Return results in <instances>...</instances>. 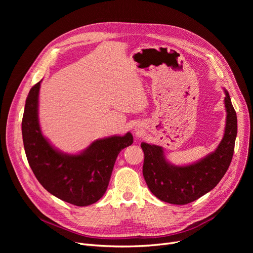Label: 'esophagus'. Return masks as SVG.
<instances>
[{"instance_id":"1","label":"esophagus","mask_w":253,"mask_h":253,"mask_svg":"<svg viewBox=\"0 0 253 253\" xmlns=\"http://www.w3.org/2000/svg\"><path fill=\"white\" fill-rule=\"evenodd\" d=\"M134 131H135V132H136V133H139V131H138V129H135V130H134Z\"/></svg>"}]
</instances>
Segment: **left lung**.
<instances>
[{
  "instance_id": "obj_1",
  "label": "left lung",
  "mask_w": 253,
  "mask_h": 253,
  "mask_svg": "<svg viewBox=\"0 0 253 253\" xmlns=\"http://www.w3.org/2000/svg\"><path fill=\"white\" fill-rule=\"evenodd\" d=\"M224 91L227 111L224 133L214 152L196 163L176 166L168 162L160 145L141 142L144 153L143 177L150 191L161 201L184 205L215 188L227 172L234 154L237 136V115L229 92Z\"/></svg>"
}]
</instances>
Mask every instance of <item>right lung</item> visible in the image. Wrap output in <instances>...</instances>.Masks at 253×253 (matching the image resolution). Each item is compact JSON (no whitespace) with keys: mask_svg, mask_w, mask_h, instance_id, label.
<instances>
[{"mask_svg":"<svg viewBox=\"0 0 253 253\" xmlns=\"http://www.w3.org/2000/svg\"><path fill=\"white\" fill-rule=\"evenodd\" d=\"M41 82L30 90L22 118V139L26 158L44 189L60 200L76 206H88L104 195L116 159L133 143L127 132L93 141L79 154H65L48 141L39 123V91Z\"/></svg>","mask_w":253,"mask_h":253,"instance_id":"right-lung-1","label":"right lung"}]
</instances>
